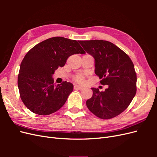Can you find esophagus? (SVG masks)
Listing matches in <instances>:
<instances>
[{"mask_svg":"<svg viewBox=\"0 0 157 157\" xmlns=\"http://www.w3.org/2000/svg\"><path fill=\"white\" fill-rule=\"evenodd\" d=\"M83 88L81 86H74V89L75 90H81Z\"/></svg>","mask_w":157,"mask_h":157,"instance_id":"obj_1","label":"esophagus"}]
</instances>
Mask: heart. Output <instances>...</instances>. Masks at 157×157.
Wrapping results in <instances>:
<instances>
[{
    "instance_id": "b5f03b06",
    "label": "heart",
    "mask_w": 157,
    "mask_h": 157,
    "mask_svg": "<svg viewBox=\"0 0 157 157\" xmlns=\"http://www.w3.org/2000/svg\"><path fill=\"white\" fill-rule=\"evenodd\" d=\"M74 81L78 84H83L84 82L85 76L83 74H77L73 77Z\"/></svg>"
}]
</instances>
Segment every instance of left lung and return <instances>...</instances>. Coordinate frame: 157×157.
<instances>
[{
    "label": "left lung",
    "mask_w": 157,
    "mask_h": 157,
    "mask_svg": "<svg viewBox=\"0 0 157 157\" xmlns=\"http://www.w3.org/2000/svg\"><path fill=\"white\" fill-rule=\"evenodd\" d=\"M87 53L95 59V73L100 84L108 85L104 92L92 88L86 101L89 110L101 119L120 115L129 106L136 94L137 76L132 61L112 42L102 40H80Z\"/></svg>",
    "instance_id": "1"
}]
</instances>
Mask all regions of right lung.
Returning <instances> with one entry per match:
<instances>
[{
    "instance_id": "add662e5",
    "label": "right lung",
    "mask_w": 157,
    "mask_h": 157,
    "mask_svg": "<svg viewBox=\"0 0 157 157\" xmlns=\"http://www.w3.org/2000/svg\"><path fill=\"white\" fill-rule=\"evenodd\" d=\"M78 41L61 36L50 38L35 45L23 59L17 77L20 98L31 111L48 115L63 107L73 85H56L52 75L63 67L69 56L85 54Z\"/></svg>"
}]
</instances>
